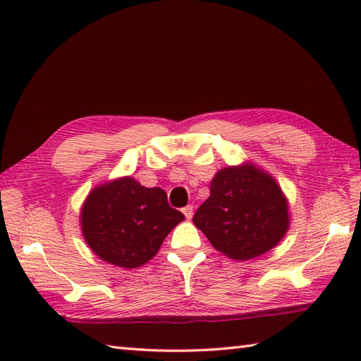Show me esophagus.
<instances>
[{
	"instance_id": "34e87169",
	"label": "esophagus",
	"mask_w": 361,
	"mask_h": 361,
	"mask_svg": "<svg viewBox=\"0 0 361 361\" xmlns=\"http://www.w3.org/2000/svg\"><path fill=\"white\" fill-rule=\"evenodd\" d=\"M183 214H185L186 219H192V216H194V206L192 204L185 206V208H183Z\"/></svg>"
}]
</instances>
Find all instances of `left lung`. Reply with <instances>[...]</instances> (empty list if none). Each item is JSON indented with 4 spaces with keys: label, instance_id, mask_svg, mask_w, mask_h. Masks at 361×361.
I'll use <instances>...</instances> for the list:
<instances>
[{
    "label": "left lung",
    "instance_id": "left-lung-1",
    "mask_svg": "<svg viewBox=\"0 0 361 361\" xmlns=\"http://www.w3.org/2000/svg\"><path fill=\"white\" fill-rule=\"evenodd\" d=\"M192 221L225 256L250 260L286 235L288 203L270 173L251 163L229 166L212 178L211 195Z\"/></svg>",
    "mask_w": 361,
    "mask_h": 361
}]
</instances>
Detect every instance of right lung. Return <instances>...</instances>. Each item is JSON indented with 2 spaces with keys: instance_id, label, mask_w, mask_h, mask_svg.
Wrapping results in <instances>:
<instances>
[{
  "instance_id": "obj_1",
  "label": "right lung",
  "mask_w": 361,
  "mask_h": 361,
  "mask_svg": "<svg viewBox=\"0 0 361 361\" xmlns=\"http://www.w3.org/2000/svg\"><path fill=\"white\" fill-rule=\"evenodd\" d=\"M183 220L163 189L144 188L132 176L94 188L80 212L82 234L91 251L122 268L149 262Z\"/></svg>"
}]
</instances>
